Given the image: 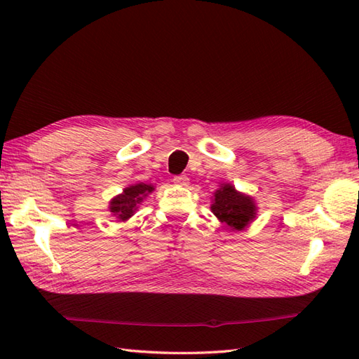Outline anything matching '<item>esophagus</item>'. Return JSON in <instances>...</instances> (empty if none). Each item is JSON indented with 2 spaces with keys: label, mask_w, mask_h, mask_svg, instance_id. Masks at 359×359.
<instances>
[{
  "label": "esophagus",
  "mask_w": 359,
  "mask_h": 359,
  "mask_svg": "<svg viewBox=\"0 0 359 359\" xmlns=\"http://www.w3.org/2000/svg\"><path fill=\"white\" fill-rule=\"evenodd\" d=\"M172 182L179 187H188L189 185V179L187 177V175H175Z\"/></svg>",
  "instance_id": "1"
}]
</instances>
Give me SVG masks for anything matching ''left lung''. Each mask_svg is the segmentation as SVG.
I'll return each instance as SVG.
<instances>
[{"instance_id":"8db88e82","label":"left lung","mask_w":359,"mask_h":359,"mask_svg":"<svg viewBox=\"0 0 359 359\" xmlns=\"http://www.w3.org/2000/svg\"><path fill=\"white\" fill-rule=\"evenodd\" d=\"M211 212L230 231H242L257 217V205L248 194H243L231 184H220L211 197Z\"/></svg>"}]
</instances>
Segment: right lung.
<instances>
[{
	"instance_id": "1",
	"label": "right lung",
	"mask_w": 359,
	"mask_h": 359,
	"mask_svg": "<svg viewBox=\"0 0 359 359\" xmlns=\"http://www.w3.org/2000/svg\"><path fill=\"white\" fill-rule=\"evenodd\" d=\"M154 185L151 184H133L123 188V191L112 197L109 202V212L116 217L118 222H126L129 217L134 216V212L139 210V205L154 191Z\"/></svg>"
}]
</instances>
